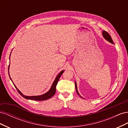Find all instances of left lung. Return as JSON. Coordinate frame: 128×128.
Here are the masks:
<instances>
[{
    "label": "left lung",
    "mask_w": 128,
    "mask_h": 128,
    "mask_svg": "<svg viewBox=\"0 0 128 128\" xmlns=\"http://www.w3.org/2000/svg\"><path fill=\"white\" fill-rule=\"evenodd\" d=\"M102 33V36H103V37H104V39H105L106 40H107L108 42H110V43H112V44H114V42H113V40H112V38H111L110 36V34H108L107 32H105V31H104V30L103 31ZM75 84L76 90V92H77V94H78L80 96L81 98H83V97H82V96H80V94H79V93H78V90H77V84H76V82H75Z\"/></svg>",
    "instance_id": "8db88e82"
}]
</instances>
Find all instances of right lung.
I'll return each mask as SVG.
<instances>
[{
    "mask_svg": "<svg viewBox=\"0 0 128 128\" xmlns=\"http://www.w3.org/2000/svg\"><path fill=\"white\" fill-rule=\"evenodd\" d=\"M11 54V53H10ZM9 69H10V66L8 67V74L10 76V74H9ZM64 72V70H62L59 74H58L56 77V79L54 80V82L52 85V86L50 88V90L47 92H46L45 94H42V95H40V96H25L24 94H22V93L18 90V89L17 88V87L15 86V84H14L12 80L10 78V80H12V82L13 83L14 86L15 87V88H16V90H18V92L19 94H20V95H21L23 97L26 99H30V100H37V101H42V100H48L50 98H52V96L55 94L56 92V86L58 84V80H59L60 77H61V75L62 74V73Z\"/></svg>",
    "mask_w": 128,
    "mask_h": 128,
    "instance_id": "right-lung-1",
    "label": "right lung"
}]
</instances>
